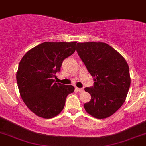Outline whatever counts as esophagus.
<instances>
[{"label": "esophagus", "mask_w": 146, "mask_h": 146, "mask_svg": "<svg viewBox=\"0 0 146 146\" xmlns=\"http://www.w3.org/2000/svg\"><path fill=\"white\" fill-rule=\"evenodd\" d=\"M76 90H78V92H84V89L83 88H78V87H76Z\"/></svg>", "instance_id": "34e87169"}]
</instances>
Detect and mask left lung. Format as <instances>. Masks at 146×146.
Listing matches in <instances>:
<instances>
[{"instance_id":"1","label":"left lung","mask_w":146,"mask_h":146,"mask_svg":"<svg viewBox=\"0 0 146 146\" xmlns=\"http://www.w3.org/2000/svg\"><path fill=\"white\" fill-rule=\"evenodd\" d=\"M76 50L94 80L93 87L85 88L91 95L85 110L97 119L110 117L127 98L131 84L127 62L105 42H78Z\"/></svg>"}]
</instances>
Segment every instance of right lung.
I'll return each mask as SVG.
<instances>
[{
	"label": "right lung",
	"instance_id": "1",
	"mask_svg": "<svg viewBox=\"0 0 146 146\" xmlns=\"http://www.w3.org/2000/svg\"><path fill=\"white\" fill-rule=\"evenodd\" d=\"M77 42H43L29 50L19 62L16 78L19 94L29 109L50 119L64 109L74 87L54 82L63 61L76 51Z\"/></svg>",
	"mask_w": 146,
	"mask_h": 146
}]
</instances>
